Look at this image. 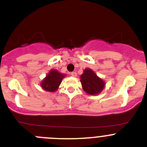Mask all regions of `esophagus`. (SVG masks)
Listing matches in <instances>:
<instances>
[{
	"instance_id": "obj_1",
	"label": "esophagus",
	"mask_w": 147,
	"mask_h": 147,
	"mask_svg": "<svg viewBox=\"0 0 147 147\" xmlns=\"http://www.w3.org/2000/svg\"><path fill=\"white\" fill-rule=\"evenodd\" d=\"M70 75H72V77H74V78H75V77H77V72H71Z\"/></svg>"
}]
</instances>
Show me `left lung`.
<instances>
[{
  "mask_svg": "<svg viewBox=\"0 0 147 147\" xmlns=\"http://www.w3.org/2000/svg\"><path fill=\"white\" fill-rule=\"evenodd\" d=\"M80 82L83 90L91 95L100 94L105 86V81L90 68L84 69L80 76Z\"/></svg>",
  "mask_w": 147,
  "mask_h": 147,
  "instance_id": "left-lung-1",
  "label": "left lung"
}]
</instances>
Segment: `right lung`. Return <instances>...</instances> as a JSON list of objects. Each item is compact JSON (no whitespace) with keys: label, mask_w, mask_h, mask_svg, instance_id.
<instances>
[{"label":"right lung","mask_w":147,"mask_h":147,"mask_svg":"<svg viewBox=\"0 0 147 147\" xmlns=\"http://www.w3.org/2000/svg\"><path fill=\"white\" fill-rule=\"evenodd\" d=\"M65 77V74L61 73L57 69H52L40 82V85L45 90L51 92H55L57 90L62 80Z\"/></svg>","instance_id":"obj_1"}]
</instances>
